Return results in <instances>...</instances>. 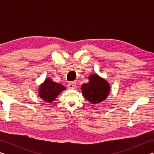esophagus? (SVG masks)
<instances>
[{
  "instance_id": "1",
  "label": "esophagus",
  "mask_w": 154,
  "mask_h": 154,
  "mask_svg": "<svg viewBox=\"0 0 154 154\" xmlns=\"http://www.w3.org/2000/svg\"><path fill=\"white\" fill-rule=\"evenodd\" d=\"M76 87V83L75 82H71L68 84V88L70 90H73Z\"/></svg>"
}]
</instances>
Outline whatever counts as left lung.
Masks as SVG:
<instances>
[{"mask_svg": "<svg viewBox=\"0 0 154 154\" xmlns=\"http://www.w3.org/2000/svg\"><path fill=\"white\" fill-rule=\"evenodd\" d=\"M89 82L81 86L83 96L92 104H98L105 100L110 93L111 87L108 82L98 74H90Z\"/></svg>", "mask_w": 154, "mask_h": 154, "instance_id": "obj_1", "label": "left lung"}]
</instances>
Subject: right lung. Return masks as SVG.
<instances>
[{"label": "right lung", "mask_w": 154, "mask_h": 154, "mask_svg": "<svg viewBox=\"0 0 154 154\" xmlns=\"http://www.w3.org/2000/svg\"><path fill=\"white\" fill-rule=\"evenodd\" d=\"M65 90L66 87L64 85L54 82L50 77H47L38 87V94L43 100L51 103Z\"/></svg>", "instance_id": "add662e5"}]
</instances>
